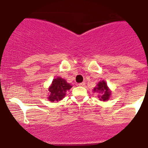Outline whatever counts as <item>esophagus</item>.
<instances>
[{
	"instance_id": "34e87169",
	"label": "esophagus",
	"mask_w": 148,
	"mask_h": 148,
	"mask_svg": "<svg viewBox=\"0 0 148 148\" xmlns=\"http://www.w3.org/2000/svg\"><path fill=\"white\" fill-rule=\"evenodd\" d=\"M79 86H82V87H84V86H86V83H85V82L80 83V84H79Z\"/></svg>"
}]
</instances>
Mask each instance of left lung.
<instances>
[{
    "instance_id": "8db88e82",
    "label": "left lung",
    "mask_w": 148,
    "mask_h": 148,
    "mask_svg": "<svg viewBox=\"0 0 148 148\" xmlns=\"http://www.w3.org/2000/svg\"><path fill=\"white\" fill-rule=\"evenodd\" d=\"M93 91L100 93L101 95H99L98 97L99 98V100L103 101L108 100L111 94V90L108 88L106 83L104 81H100V82L98 83L96 87L94 88Z\"/></svg>"
}]
</instances>
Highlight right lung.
I'll use <instances>...</instances> for the list:
<instances>
[{
	"label": "right lung",
	"mask_w": 148,
	"mask_h": 148,
	"mask_svg": "<svg viewBox=\"0 0 148 148\" xmlns=\"http://www.w3.org/2000/svg\"><path fill=\"white\" fill-rule=\"evenodd\" d=\"M72 86L68 84L64 79L58 77L53 80L52 84L49 88V96L48 99L51 102L60 101L64 97L66 92L69 90Z\"/></svg>",
	"instance_id": "add662e5"
}]
</instances>
